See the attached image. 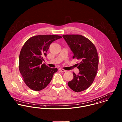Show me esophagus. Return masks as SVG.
<instances>
[{"instance_id": "obj_1", "label": "esophagus", "mask_w": 122, "mask_h": 122, "mask_svg": "<svg viewBox=\"0 0 122 122\" xmlns=\"http://www.w3.org/2000/svg\"><path fill=\"white\" fill-rule=\"evenodd\" d=\"M59 70L61 72H65L66 71V70H64V69H61V68H60V69H59Z\"/></svg>"}]
</instances>
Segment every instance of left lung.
Here are the masks:
<instances>
[{"instance_id":"left-lung-1","label":"left lung","mask_w":122,"mask_h":122,"mask_svg":"<svg viewBox=\"0 0 122 122\" xmlns=\"http://www.w3.org/2000/svg\"><path fill=\"white\" fill-rule=\"evenodd\" d=\"M63 37L73 53V58L80 61L77 68L78 75L73 72L74 78L68 83L71 89L79 92L86 90L92 84L98 67L97 50L93 43L81 35H64Z\"/></svg>"}]
</instances>
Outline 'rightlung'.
Masks as SVG:
<instances>
[{"mask_svg":"<svg viewBox=\"0 0 122 122\" xmlns=\"http://www.w3.org/2000/svg\"><path fill=\"white\" fill-rule=\"evenodd\" d=\"M62 38L58 35H38L28 39L22 46L19 56V68L24 82L30 89L39 91L52 79L57 68L42 64L50 45Z\"/></svg>","mask_w":122,"mask_h":122,"instance_id":"obj_1","label":"right lung"}]
</instances>
